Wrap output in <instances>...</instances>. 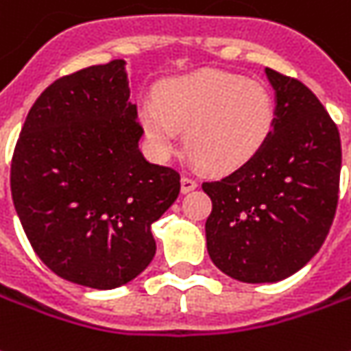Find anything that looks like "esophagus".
I'll return each instance as SVG.
<instances>
[{"instance_id": "1", "label": "esophagus", "mask_w": 351, "mask_h": 351, "mask_svg": "<svg viewBox=\"0 0 351 351\" xmlns=\"http://www.w3.org/2000/svg\"><path fill=\"white\" fill-rule=\"evenodd\" d=\"M195 188H197V180H195V178H192V176H182V178H180V190H182L184 194L192 192Z\"/></svg>"}]
</instances>
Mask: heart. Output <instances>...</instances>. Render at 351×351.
Instances as JSON below:
<instances>
[{
	"mask_svg": "<svg viewBox=\"0 0 351 351\" xmlns=\"http://www.w3.org/2000/svg\"><path fill=\"white\" fill-rule=\"evenodd\" d=\"M145 138L159 157L186 145L204 167L228 173L247 163L267 144L276 121L271 90L228 73H197L161 86L157 99L140 104Z\"/></svg>",
	"mask_w": 351,
	"mask_h": 351,
	"instance_id": "1",
	"label": "heart"
}]
</instances>
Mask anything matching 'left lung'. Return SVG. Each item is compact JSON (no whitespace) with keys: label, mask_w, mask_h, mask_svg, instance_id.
Listing matches in <instances>:
<instances>
[{"label":"left lung","mask_w":351,"mask_h":351,"mask_svg":"<svg viewBox=\"0 0 351 351\" xmlns=\"http://www.w3.org/2000/svg\"><path fill=\"white\" fill-rule=\"evenodd\" d=\"M276 121L247 163L202 184L213 211L207 252L225 275L276 282L319 252L335 219L342 147L335 121L298 78L267 69Z\"/></svg>","instance_id":"1"}]
</instances>
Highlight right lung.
Returning <instances> with one entry per match:
<instances>
[{"label":"right lung","instance_id":"1","mask_svg":"<svg viewBox=\"0 0 351 351\" xmlns=\"http://www.w3.org/2000/svg\"><path fill=\"white\" fill-rule=\"evenodd\" d=\"M136 115L121 59L61 76L28 111L11 195L30 245L65 280L109 290L156 256L152 225L175 204L180 175L145 161Z\"/></svg>","mask_w":351,"mask_h":351}]
</instances>
